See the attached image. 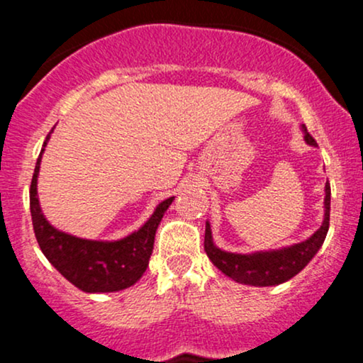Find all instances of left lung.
<instances>
[{"mask_svg": "<svg viewBox=\"0 0 363 363\" xmlns=\"http://www.w3.org/2000/svg\"><path fill=\"white\" fill-rule=\"evenodd\" d=\"M303 140L311 147H315V140L307 133V128L302 124ZM324 218L318 230L303 242L289 245V247L272 249V251H257L251 254L227 252L216 247L211 235L210 222L206 220L205 230V251L211 262L227 274L228 278L242 285L251 286H274L289 281L295 274H298L309 264L312 257L326 239L329 228V208H331V187L326 182L324 187Z\"/></svg>", "mask_w": 363, "mask_h": 363, "instance_id": "1", "label": "left lung"}]
</instances>
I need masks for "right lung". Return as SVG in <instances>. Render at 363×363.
Listing matches in <instances>:
<instances>
[{"label": "right lung", "mask_w": 363, "mask_h": 363, "mask_svg": "<svg viewBox=\"0 0 363 363\" xmlns=\"http://www.w3.org/2000/svg\"><path fill=\"white\" fill-rule=\"evenodd\" d=\"M54 128L51 129V133ZM51 133L37 158L30 184V213L40 251L69 283L86 294L119 291L135 285L147 272L155 242V232L174 196L158 203L155 211L138 230L118 240H90L57 230L48 222L37 196L40 160Z\"/></svg>", "instance_id": "obj_1"}]
</instances>
